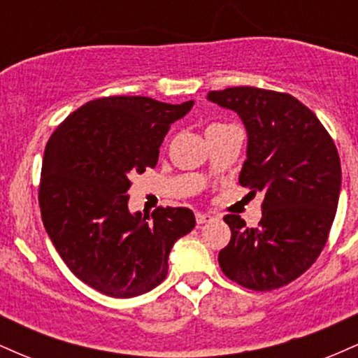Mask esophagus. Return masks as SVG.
Masks as SVG:
<instances>
[{"mask_svg": "<svg viewBox=\"0 0 358 358\" xmlns=\"http://www.w3.org/2000/svg\"><path fill=\"white\" fill-rule=\"evenodd\" d=\"M195 219H196V224L199 225H202V224H205V222H210L213 217L210 215V213H196L195 215Z\"/></svg>", "mask_w": 358, "mask_h": 358, "instance_id": "obj_1", "label": "esophagus"}]
</instances>
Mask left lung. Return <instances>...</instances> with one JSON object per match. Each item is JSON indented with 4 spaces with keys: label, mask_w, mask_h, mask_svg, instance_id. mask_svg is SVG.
<instances>
[{
    "label": "left lung",
    "mask_w": 358,
    "mask_h": 358,
    "mask_svg": "<svg viewBox=\"0 0 358 358\" xmlns=\"http://www.w3.org/2000/svg\"><path fill=\"white\" fill-rule=\"evenodd\" d=\"M207 99L239 114L248 131L239 183L264 192L257 227L224 217L232 237L219 252L222 273L254 291L289 285L316 261L334 224L342 188L334 139L289 94L229 87Z\"/></svg>",
    "instance_id": "1"
}]
</instances>
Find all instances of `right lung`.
Listing matches in <instances>:
<instances>
[{
    "label": "right lung",
    "mask_w": 358,
    "mask_h": 358,
    "mask_svg": "<svg viewBox=\"0 0 358 358\" xmlns=\"http://www.w3.org/2000/svg\"><path fill=\"white\" fill-rule=\"evenodd\" d=\"M192 106L102 97L73 110L48 139L38 190L45 231L67 268L106 296L158 286L173 244L195 227L190 208H127L131 178L156 166L168 129Z\"/></svg>",
    "instance_id": "1"
}]
</instances>
